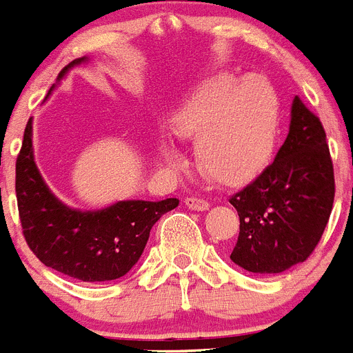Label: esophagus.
I'll list each match as a JSON object with an SVG mask.
<instances>
[{"label": "esophagus", "mask_w": 353, "mask_h": 353, "mask_svg": "<svg viewBox=\"0 0 353 353\" xmlns=\"http://www.w3.org/2000/svg\"><path fill=\"white\" fill-rule=\"evenodd\" d=\"M185 205L191 210H198V212H203V210H209L210 203L207 200H201V198H185Z\"/></svg>", "instance_id": "1"}]
</instances>
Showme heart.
I'll list each match as a JSON object with an SVG mask.
<instances>
[{"label":"heart","mask_w":353,"mask_h":353,"mask_svg":"<svg viewBox=\"0 0 353 353\" xmlns=\"http://www.w3.org/2000/svg\"><path fill=\"white\" fill-rule=\"evenodd\" d=\"M174 134L196 144L201 170L221 183H241L270 162L279 135V98L266 78L212 77L173 114ZM161 152L170 164L182 155L170 141Z\"/></svg>","instance_id":"b5f03b06"}]
</instances>
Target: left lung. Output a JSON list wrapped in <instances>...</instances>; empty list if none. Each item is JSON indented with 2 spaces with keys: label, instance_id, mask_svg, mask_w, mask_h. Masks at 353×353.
I'll list each match as a JSON object with an SVG mask.
<instances>
[{
  "label": "left lung",
  "instance_id": "1",
  "mask_svg": "<svg viewBox=\"0 0 353 353\" xmlns=\"http://www.w3.org/2000/svg\"><path fill=\"white\" fill-rule=\"evenodd\" d=\"M239 214L232 263L275 275L303 263L321 239L334 203V170L320 119L296 98L273 164L230 198Z\"/></svg>",
  "mask_w": 353,
  "mask_h": 353
}]
</instances>
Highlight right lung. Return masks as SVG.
Masks as SVG:
<instances>
[{"label": "right lung", "mask_w": 353, "mask_h": 353, "mask_svg": "<svg viewBox=\"0 0 353 353\" xmlns=\"http://www.w3.org/2000/svg\"><path fill=\"white\" fill-rule=\"evenodd\" d=\"M89 60V57H82L65 65L48 96L71 69ZM16 194L30 250L48 268L82 282H107L126 275L143 255L153 225L162 214L179 207L176 198L121 200L94 210L65 205L51 191L37 168L32 117L17 155Z\"/></svg>", "instance_id": "1"}]
</instances>
